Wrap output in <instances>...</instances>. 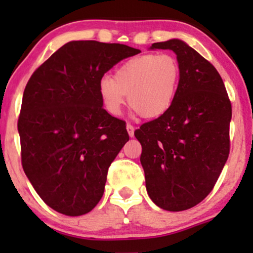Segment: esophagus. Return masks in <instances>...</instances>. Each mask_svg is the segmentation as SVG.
Listing matches in <instances>:
<instances>
[{"mask_svg": "<svg viewBox=\"0 0 253 253\" xmlns=\"http://www.w3.org/2000/svg\"><path fill=\"white\" fill-rule=\"evenodd\" d=\"M126 128H127V132H128V135H129V136H133V135H134V127H133L132 125H130V124H127Z\"/></svg>", "mask_w": 253, "mask_h": 253, "instance_id": "obj_1", "label": "esophagus"}]
</instances>
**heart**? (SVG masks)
<instances>
[{"instance_id": "obj_1", "label": "heart", "mask_w": 253, "mask_h": 253, "mask_svg": "<svg viewBox=\"0 0 253 253\" xmlns=\"http://www.w3.org/2000/svg\"><path fill=\"white\" fill-rule=\"evenodd\" d=\"M181 77V65L173 54H141L119 66L114 77L101 78L98 94L112 115L121 114L128 95V104L140 117L155 119L175 102Z\"/></svg>"}]
</instances>
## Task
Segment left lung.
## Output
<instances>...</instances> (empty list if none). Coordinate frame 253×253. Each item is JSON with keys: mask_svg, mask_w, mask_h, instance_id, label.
<instances>
[{"mask_svg": "<svg viewBox=\"0 0 253 253\" xmlns=\"http://www.w3.org/2000/svg\"><path fill=\"white\" fill-rule=\"evenodd\" d=\"M171 50L182 69L175 102L134 132L140 141L149 196L170 211L189 210L213 190L229 155L232 106L211 64L182 40L155 42Z\"/></svg>", "mask_w": 253, "mask_h": 253, "instance_id": "1", "label": "left lung"}]
</instances>
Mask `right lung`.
Masks as SVG:
<instances>
[{
  "mask_svg": "<svg viewBox=\"0 0 253 253\" xmlns=\"http://www.w3.org/2000/svg\"><path fill=\"white\" fill-rule=\"evenodd\" d=\"M140 53L123 43L70 42L33 72L17 129L26 176L58 213H89L103 195L108 168L128 141L126 123L103 109L98 82Z\"/></svg>",
  "mask_w": 253,
  "mask_h": 253,
  "instance_id": "1",
  "label": "right lung"
}]
</instances>
